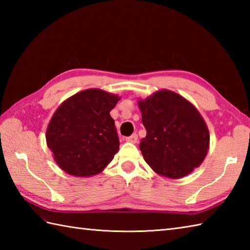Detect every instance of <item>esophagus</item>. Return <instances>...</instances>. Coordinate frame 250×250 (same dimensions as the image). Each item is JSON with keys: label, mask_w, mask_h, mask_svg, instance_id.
<instances>
[{"label": "esophagus", "mask_w": 250, "mask_h": 250, "mask_svg": "<svg viewBox=\"0 0 250 250\" xmlns=\"http://www.w3.org/2000/svg\"><path fill=\"white\" fill-rule=\"evenodd\" d=\"M137 139H139V137H137V134H132L131 136H128V137H125V141L126 142H130V143H137Z\"/></svg>", "instance_id": "esophagus-1"}]
</instances>
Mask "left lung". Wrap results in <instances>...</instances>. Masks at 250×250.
<instances>
[{
    "mask_svg": "<svg viewBox=\"0 0 250 250\" xmlns=\"http://www.w3.org/2000/svg\"><path fill=\"white\" fill-rule=\"evenodd\" d=\"M139 106L147 132L140 149L153 171L180 178L203 162L209 133L192 104L177 93L161 90L139 101Z\"/></svg>",
    "mask_w": 250,
    "mask_h": 250,
    "instance_id": "8db88e82",
    "label": "left lung"
}]
</instances>
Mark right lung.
<instances>
[{"instance_id":"1","label":"right lung","mask_w":250,"mask_h":250,"mask_svg":"<svg viewBox=\"0 0 250 250\" xmlns=\"http://www.w3.org/2000/svg\"><path fill=\"white\" fill-rule=\"evenodd\" d=\"M119 100L102 90L88 89L56 110L46 141L63 171L74 176H92L113 160L120 144L109 111Z\"/></svg>"}]
</instances>
